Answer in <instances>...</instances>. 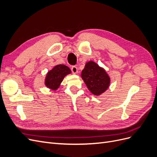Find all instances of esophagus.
I'll use <instances>...</instances> for the list:
<instances>
[{
	"mask_svg": "<svg viewBox=\"0 0 157 157\" xmlns=\"http://www.w3.org/2000/svg\"><path fill=\"white\" fill-rule=\"evenodd\" d=\"M71 71H72L73 74H77L78 73V68L77 67H76V66H73V67H71Z\"/></svg>",
	"mask_w": 157,
	"mask_h": 157,
	"instance_id": "1",
	"label": "esophagus"
}]
</instances>
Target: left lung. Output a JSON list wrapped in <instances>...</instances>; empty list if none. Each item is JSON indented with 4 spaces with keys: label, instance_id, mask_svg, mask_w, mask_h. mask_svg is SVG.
Wrapping results in <instances>:
<instances>
[{
    "label": "left lung",
    "instance_id": "left-lung-1",
    "mask_svg": "<svg viewBox=\"0 0 157 157\" xmlns=\"http://www.w3.org/2000/svg\"><path fill=\"white\" fill-rule=\"evenodd\" d=\"M81 77L90 92L96 96L105 92L110 86L111 78L106 71L93 61L85 64Z\"/></svg>",
    "mask_w": 157,
    "mask_h": 157
}]
</instances>
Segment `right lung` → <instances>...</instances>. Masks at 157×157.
Segmentation results:
<instances>
[{
  "mask_svg": "<svg viewBox=\"0 0 157 157\" xmlns=\"http://www.w3.org/2000/svg\"><path fill=\"white\" fill-rule=\"evenodd\" d=\"M71 73V71L63 64L57 65L46 73L44 79L45 86L52 90H57L60 86L65 77Z\"/></svg>",
  "mask_w": 157,
  "mask_h": 157,
  "instance_id": "right-lung-1",
  "label": "right lung"
}]
</instances>
